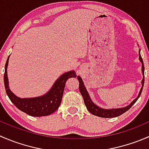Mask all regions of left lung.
Instances as JSON below:
<instances>
[{
    "label": "left lung",
    "mask_w": 149,
    "mask_h": 149,
    "mask_svg": "<svg viewBox=\"0 0 149 149\" xmlns=\"http://www.w3.org/2000/svg\"><path fill=\"white\" fill-rule=\"evenodd\" d=\"M139 60L141 61V63H142V73H143V80L142 81H141L142 87H141V90H140V92L137 98H136L135 100H133V101L130 103V105L125 107L118 108V109H102V108L99 107L98 106H97L95 104L91 101V98H90L89 95H88V93L87 92L85 86H84L82 79L80 77V76H78V79H79V91H80L82 97H83L84 104H85L86 107L88 112H91L92 115H96V116H98V117H101V118H115V117L120 116V115H121L122 114H123L124 112H127V111L128 110V109L136 102L138 99H139L140 96H141V92H142V90H143V84H144V65H143V61L142 58H141V54H140V50H139Z\"/></svg>",
    "instance_id": "8db88e82"
}]
</instances>
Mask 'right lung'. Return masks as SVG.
<instances>
[{
    "label": "right lung",
    "instance_id": "add662e5",
    "mask_svg": "<svg viewBox=\"0 0 149 149\" xmlns=\"http://www.w3.org/2000/svg\"><path fill=\"white\" fill-rule=\"evenodd\" d=\"M9 56L5 65L3 80L6 91L12 103L21 111L31 116H46L55 112L58 109L62 101L66 81L70 78L76 77V72L74 70H72V71L63 73L59 79H57L49 91H48L46 94L42 97H35V98L22 99L14 95V94L12 93L10 88H8L7 65L8 63Z\"/></svg>",
    "mask_w": 149,
    "mask_h": 149
}]
</instances>
